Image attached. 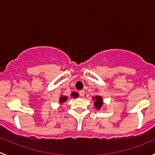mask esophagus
<instances>
[{
    "label": "esophagus",
    "instance_id": "esophagus-1",
    "mask_svg": "<svg viewBox=\"0 0 155 155\" xmlns=\"http://www.w3.org/2000/svg\"><path fill=\"white\" fill-rule=\"evenodd\" d=\"M79 95H80V96H81V97H83V96H84V95H85V91H84V90H82V91H79Z\"/></svg>",
    "mask_w": 155,
    "mask_h": 155
}]
</instances>
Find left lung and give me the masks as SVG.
Returning a JSON list of instances; mask_svg holds the SVG:
<instances>
[{"label": "left lung", "instance_id": "1", "mask_svg": "<svg viewBox=\"0 0 155 155\" xmlns=\"http://www.w3.org/2000/svg\"><path fill=\"white\" fill-rule=\"evenodd\" d=\"M93 100H95L94 101V106L95 107L97 108V109H100L101 108V106L103 105V101L102 98L99 96H96L95 98L94 97Z\"/></svg>", "mask_w": 155, "mask_h": 155}]
</instances>
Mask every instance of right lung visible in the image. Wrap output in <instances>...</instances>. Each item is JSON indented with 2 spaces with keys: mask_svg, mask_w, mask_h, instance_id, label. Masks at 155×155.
<instances>
[{
  "mask_svg": "<svg viewBox=\"0 0 155 155\" xmlns=\"http://www.w3.org/2000/svg\"><path fill=\"white\" fill-rule=\"evenodd\" d=\"M71 96L73 97H76L79 96V94H78L77 93H76V92H73V93L71 94ZM67 99H68V97H61V99H60V102L64 103V101H67Z\"/></svg>",
  "mask_w": 155,
  "mask_h": 155,
  "instance_id": "1",
  "label": "right lung"
}]
</instances>
